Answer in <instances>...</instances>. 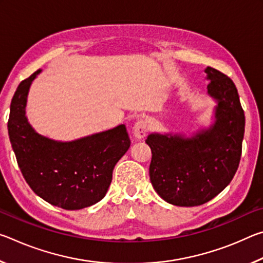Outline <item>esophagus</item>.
I'll list each match as a JSON object with an SVG mask.
<instances>
[{"instance_id":"34e87169","label":"esophagus","mask_w":263,"mask_h":263,"mask_svg":"<svg viewBox=\"0 0 263 263\" xmlns=\"http://www.w3.org/2000/svg\"><path fill=\"white\" fill-rule=\"evenodd\" d=\"M146 132H147V124H146V122H144V121L137 122L132 127L133 137H135L138 140L142 139V138L146 136Z\"/></svg>"}]
</instances>
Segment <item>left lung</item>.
<instances>
[{
	"label": "left lung",
	"instance_id": "left-lung-1",
	"mask_svg": "<svg viewBox=\"0 0 263 263\" xmlns=\"http://www.w3.org/2000/svg\"><path fill=\"white\" fill-rule=\"evenodd\" d=\"M208 96L215 101L211 123L189 132H152L149 179L163 201L197 206L221 193L237 172L245 132V115L232 80L212 67Z\"/></svg>",
	"mask_w": 263,
	"mask_h": 263
}]
</instances>
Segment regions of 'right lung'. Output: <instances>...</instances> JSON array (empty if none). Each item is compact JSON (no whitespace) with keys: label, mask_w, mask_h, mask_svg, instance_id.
<instances>
[{"label":"right lung","mask_w":263,"mask_h":263,"mask_svg":"<svg viewBox=\"0 0 263 263\" xmlns=\"http://www.w3.org/2000/svg\"><path fill=\"white\" fill-rule=\"evenodd\" d=\"M38 69L20 83L11 100L8 133L26 183L44 201L65 210L100 202L108 191L116 163L130 148L124 124L70 141L34 130L26 117L29 91Z\"/></svg>","instance_id":"add662e5"}]
</instances>
